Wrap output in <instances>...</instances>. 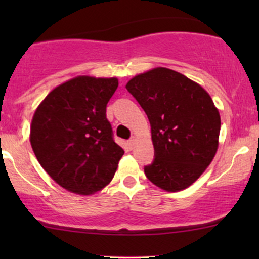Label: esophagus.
Instances as JSON below:
<instances>
[{"label":"esophagus","mask_w":259,"mask_h":259,"mask_svg":"<svg viewBox=\"0 0 259 259\" xmlns=\"http://www.w3.org/2000/svg\"><path fill=\"white\" fill-rule=\"evenodd\" d=\"M134 144H135V139L132 138V139L127 140V146H129L130 148L134 147Z\"/></svg>","instance_id":"34e87169"}]
</instances>
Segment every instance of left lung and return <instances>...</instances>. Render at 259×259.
Masks as SVG:
<instances>
[{"label":"left lung","mask_w":259,"mask_h":259,"mask_svg":"<svg viewBox=\"0 0 259 259\" xmlns=\"http://www.w3.org/2000/svg\"><path fill=\"white\" fill-rule=\"evenodd\" d=\"M147 114L154 159L147 179L165 191L186 189L206 170L218 148L221 117L204 89L183 74L156 68L126 84Z\"/></svg>","instance_id":"left-lung-1"}]
</instances>
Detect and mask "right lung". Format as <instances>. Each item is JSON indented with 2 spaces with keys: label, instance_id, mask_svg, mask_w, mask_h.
I'll return each instance as SVG.
<instances>
[{
  "label": "right lung",
  "instance_id": "add662e5",
  "mask_svg": "<svg viewBox=\"0 0 259 259\" xmlns=\"http://www.w3.org/2000/svg\"><path fill=\"white\" fill-rule=\"evenodd\" d=\"M117 88L115 78L78 76L50 92L35 112L32 151L69 191L91 195L114 177L124 150L115 144L106 108Z\"/></svg>",
  "mask_w": 259,
  "mask_h": 259
}]
</instances>
